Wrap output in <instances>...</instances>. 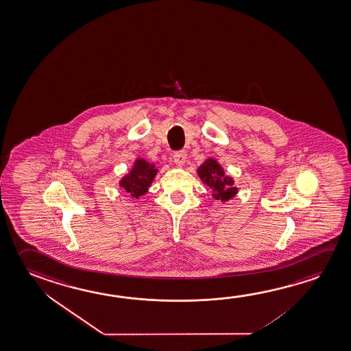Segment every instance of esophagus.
Masks as SVG:
<instances>
[{"mask_svg": "<svg viewBox=\"0 0 351 351\" xmlns=\"http://www.w3.org/2000/svg\"><path fill=\"white\" fill-rule=\"evenodd\" d=\"M186 159H187L186 152L178 151L173 153V162L178 164V165H184V162H186Z\"/></svg>", "mask_w": 351, "mask_h": 351, "instance_id": "esophagus-1", "label": "esophagus"}]
</instances>
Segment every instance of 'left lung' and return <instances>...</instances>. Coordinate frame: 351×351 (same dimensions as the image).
I'll use <instances>...</instances> for the list:
<instances>
[{
    "label": "left lung",
    "mask_w": 351,
    "mask_h": 351,
    "mask_svg": "<svg viewBox=\"0 0 351 351\" xmlns=\"http://www.w3.org/2000/svg\"><path fill=\"white\" fill-rule=\"evenodd\" d=\"M198 175L211 189H214L213 197L217 200H228L236 195L237 189L232 187V178L225 176L222 167L214 159H209L198 169Z\"/></svg>",
    "instance_id": "1"
}]
</instances>
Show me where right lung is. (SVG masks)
I'll list each match as a JSON object with an SVG mask.
<instances>
[{
    "label": "right lung",
    "instance_id": "1",
    "mask_svg": "<svg viewBox=\"0 0 351 351\" xmlns=\"http://www.w3.org/2000/svg\"><path fill=\"white\" fill-rule=\"evenodd\" d=\"M156 169H154V165H151L145 160L138 159L135 162L131 173L121 180L120 186L126 192H129L132 197L138 198L141 195L146 193L147 189H148L153 178L156 176Z\"/></svg>",
    "mask_w": 351,
    "mask_h": 351
}]
</instances>
